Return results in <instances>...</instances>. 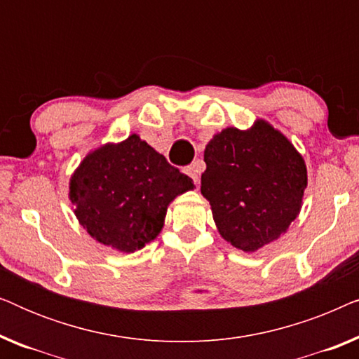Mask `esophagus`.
Masks as SVG:
<instances>
[{
  "label": "esophagus",
  "instance_id": "obj_1",
  "mask_svg": "<svg viewBox=\"0 0 359 359\" xmlns=\"http://www.w3.org/2000/svg\"><path fill=\"white\" fill-rule=\"evenodd\" d=\"M201 171H203V166H201L199 161H194V163H191V165H188L184 168V173L188 175L189 178L194 181V183H198V181H199Z\"/></svg>",
  "mask_w": 359,
  "mask_h": 359
}]
</instances>
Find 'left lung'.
Masks as SVG:
<instances>
[{"label": "left lung", "mask_w": 359, "mask_h": 359, "mask_svg": "<svg viewBox=\"0 0 359 359\" xmlns=\"http://www.w3.org/2000/svg\"><path fill=\"white\" fill-rule=\"evenodd\" d=\"M201 193L219 233L232 247L257 252L286 232L307 188L302 155L281 132L258 119L248 130L227 127L204 150Z\"/></svg>", "instance_id": "left-lung-1"}]
</instances>
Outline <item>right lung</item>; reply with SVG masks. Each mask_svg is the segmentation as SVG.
<instances>
[{
	"mask_svg": "<svg viewBox=\"0 0 359 359\" xmlns=\"http://www.w3.org/2000/svg\"><path fill=\"white\" fill-rule=\"evenodd\" d=\"M193 180L137 134L88 154L70 180L78 222L96 242L134 253L156 238L176 196Z\"/></svg>",
	"mask_w": 359,
	"mask_h": 359,
	"instance_id": "obj_1",
	"label": "right lung"
}]
</instances>
